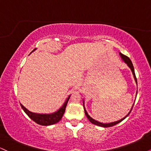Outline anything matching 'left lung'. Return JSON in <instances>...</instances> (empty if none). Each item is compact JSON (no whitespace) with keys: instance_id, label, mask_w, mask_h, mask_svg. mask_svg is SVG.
I'll return each mask as SVG.
<instances>
[{"instance_id":"obj_1","label":"left lung","mask_w":151,"mask_h":151,"mask_svg":"<svg viewBox=\"0 0 151 151\" xmlns=\"http://www.w3.org/2000/svg\"><path fill=\"white\" fill-rule=\"evenodd\" d=\"M119 55H120L121 58V59H122V60H123V61H124V62H125V63L126 64V65H128V67H129V68L131 69V72H132V73H133V77H134L135 81H136V83L137 84V79H136V74H135L134 68H133V64H132V62H131V60H130V59H129V58H128L127 56H126V55H123V54H121V52H119ZM136 94H137V92H136ZM133 105H134V104H133ZM83 106H84V113H85L86 116V117H87V119H89V121H90V122L92 123L93 124H95V125H96V126H101V127H111V126H113L116 125L117 124H119V123H120L121 121H122L123 120H124V119H125L129 115V114L131 113V110H132V109H133V106H132V108H131V110H130L129 113L127 115H126L125 117H124V118H123V119H121V120H119V121H115V122L108 123V124H103V123L99 122V121H96V120H94V119H92V118H91V117L89 115V114H88L87 111H86V109H85V107H84V100H83Z\"/></svg>"}]
</instances>
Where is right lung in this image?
Segmentation results:
<instances>
[{"instance_id": "1", "label": "right lung", "mask_w": 151, "mask_h": 151, "mask_svg": "<svg viewBox=\"0 0 151 151\" xmlns=\"http://www.w3.org/2000/svg\"><path fill=\"white\" fill-rule=\"evenodd\" d=\"M36 50L34 49L32 51L34 52ZM70 95L67 98V99L65 100V103L63 104V105L62 106V107H60L57 111L54 112L52 114H37V113H33V112H31L29 110H27L25 106H23L21 104V106L22 110L25 112V114L28 116L29 117L32 119V121H34L35 122L37 123V124L42 126H50L52 125V124H56L61 120L62 117L63 116V114H65L66 106H67V103H68L69 99H70Z\"/></svg>"}]
</instances>
